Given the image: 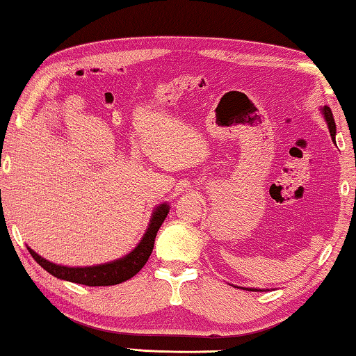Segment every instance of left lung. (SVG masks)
Segmentation results:
<instances>
[{"label":"left lung","mask_w":356,"mask_h":356,"mask_svg":"<svg viewBox=\"0 0 356 356\" xmlns=\"http://www.w3.org/2000/svg\"><path fill=\"white\" fill-rule=\"evenodd\" d=\"M321 112L324 118H326V123H327V128H329V133H331V138L332 141L336 143V122H334V117H332V112L329 109L327 106L321 107ZM247 291H257V289H247Z\"/></svg>","instance_id":"8db88e82"}]
</instances>
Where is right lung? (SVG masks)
Here are the masks:
<instances>
[{
    "label": "right lung",
    "mask_w": 356,
    "mask_h": 356,
    "mask_svg": "<svg viewBox=\"0 0 356 356\" xmlns=\"http://www.w3.org/2000/svg\"><path fill=\"white\" fill-rule=\"evenodd\" d=\"M168 205L161 204L154 209L151 223L147 226L146 234L143 236L140 244H138L135 249H133L130 254L123 257V259H118L114 261H109V264L104 265H96V266H63L51 264L43 257H40L37 252L27 247L30 255L33 257L35 261L44 268L49 275H53L58 280L76 282V284L83 286H114L120 284L123 281H128L130 277L136 275L141 268L146 265L149 257L152 254L154 249V241H156L157 231L161 228L163 220L168 213Z\"/></svg>",
    "instance_id": "1"
}]
</instances>
